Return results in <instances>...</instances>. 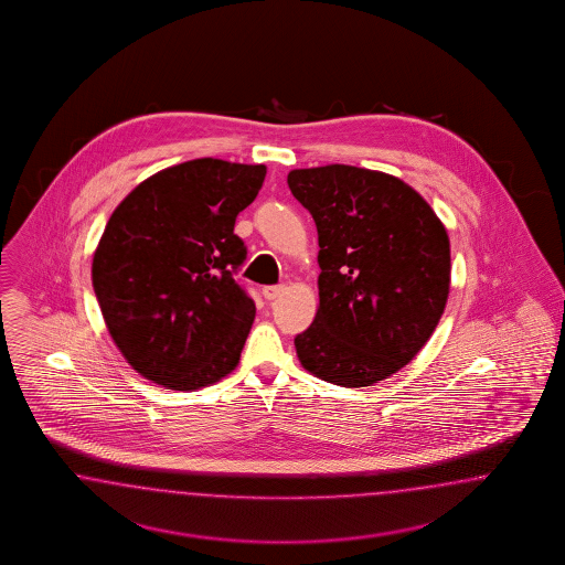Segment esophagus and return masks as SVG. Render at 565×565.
<instances>
[{"mask_svg":"<svg viewBox=\"0 0 565 565\" xmlns=\"http://www.w3.org/2000/svg\"><path fill=\"white\" fill-rule=\"evenodd\" d=\"M286 290V286H265L263 288V296H265V300H275L277 296H281Z\"/></svg>","mask_w":565,"mask_h":565,"instance_id":"1","label":"esophagus"}]
</instances>
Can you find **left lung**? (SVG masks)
I'll return each instance as SVG.
<instances>
[{"instance_id": "8db88e82", "label": "left lung", "mask_w": 565, "mask_h": 565, "mask_svg": "<svg viewBox=\"0 0 565 565\" xmlns=\"http://www.w3.org/2000/svg\"><path fill=\"white\" fill-rule=\"evenodd\" d=\"M288 186L319 234V310L298 333L308 373L369 387L427 343L449 294V238L399 178L354 166L291 170Z\"/></svg>"}]
</instances>
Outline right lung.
Returning <instances> with one entry per match:
<instances>
[{
	"label": "right lung",
	"mask_w": 565,
	"mask_h": 565,
	"mask_svg": "<svg viewBox=\"0 0 565 565\" xmlns=\"http://www.w3.org/2000/svg\"><path fill=\"white\" fill-rule=\"evenodd\" d=\"M265 173L192 159L147 178L111 213L93 290L111 340L145 379L190 392L236 369L257 308L234 279L246 258L234 225Z\"/></svg>",
	"instance_id": "obj_1"
}]
</instances>
